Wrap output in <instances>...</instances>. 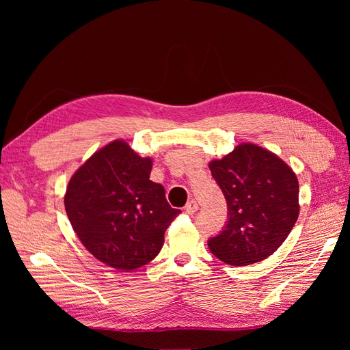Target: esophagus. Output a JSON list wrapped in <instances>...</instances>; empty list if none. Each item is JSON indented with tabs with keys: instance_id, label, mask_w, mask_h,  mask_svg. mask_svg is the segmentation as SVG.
<instances>
[{
	"instance_id": "1",
	"label": "esophagus",
	"mask_w": 350,
	"mask_h": 350,
	"mask_svg": "<svg viewBox=\"0 0 350 350\" xmlns=\"http://www.w3.org/2000/svg\"><path fill=\"white\" fill-rule=\"evenodd\" d=\"M197 210H198V204L196 203L194 200L188 201V203H187V204H185V207H184V211H185L187 215H194Z\"/></svg>"
}]
</instances>
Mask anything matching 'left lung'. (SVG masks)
<instances>
[{
    "label": "left lung",
    "instance_id": "left-lung-1",
    "mask_svg": "<svg viewBox=\"0 0 350 350\" xmlns=\"http://www.w3.org/2000/svg\"><path fill=\"white\" fill-rule=\"evenodd\" d=\"M228 204V220L207 243L230 266H250L270 257L291 234L299 215V184L276 154L239 144L208 165Z\"/></svg>",
    "mask_w": 350,
    "mask_h": 350
}]
</instances>
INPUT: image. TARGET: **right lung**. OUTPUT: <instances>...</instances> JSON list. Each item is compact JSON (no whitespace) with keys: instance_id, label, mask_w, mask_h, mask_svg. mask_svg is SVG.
<instances>
[{"instance_id":"1","label":"right lung","mask_w":350,"mask_h":350,"mask_svg":"<svg viewBox=\"0 0 350 350\" xmlns=\"http://www.w3.org/2000/svg\"><path fill=\"white\" fill-rule=\"evenodd\" d=\"M152 159L122 140L94 153L70 179L64 204L71 226L90 254L107 266L129 271L150 262L181 210L165 188L150 181Z\"/></svg>"}]
</instances>
